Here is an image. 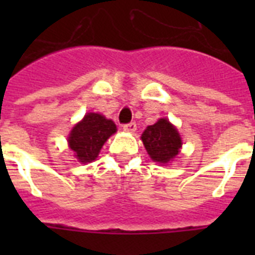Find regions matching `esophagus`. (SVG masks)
<instances>
[{
  "label": "esophagus",
  "instance_id": "obj_1",
  "mask_svg": "<svg viewBox=\"0 0 255 255\" xmlns=\"http://www.w3.org/2000/svg\"><path fill=\"white\" fill-rule=\"evenodd\" d=\"M123 128H124V130H125V131L134 132L135 130H136V124H135L134 121H131V123H129V124H125Z\"/></svg>",
  "mask_w": 255,
  "mask_h": 255
}]
</instances>
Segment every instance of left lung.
Wrapping results in <instances>:
<instances>
[{
  "mask_svg": "<svg viewBox=\"0 0 255 255\" xmlns=\"http://www.w3.org/2000/svg\"><path fill=\"white\" fill-rule=\"evenodd\" d=\"M141 140L150 158L159 163H167L175 158L181 148V138L176 128L166 119L147 126L141 134Z\"/></svg>",
  "mask_w": 255,
  "mask_h": 255,
  "instance_id": "1",
  "label": "left lung"
}]
</instances>
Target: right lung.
Listing matches in <instances>:
<instances>
[{
    "label": "right lung",
    "instance_id": "1",
    "mask_svg": "<svg viewBox=\"0 0 255 255\" xmlns=\"http://www.w3.org/2000/svg\"><path fill=\"white\" fill-rule=\"evenodd\" d=\"M114 132H116L114 121L107 120L100 114H87L70 132V149L79 162H92L97 158L102 145Z\"/></svg>",
    "mask_w": 255,
    "mask_h": 255
}]
</instances>
